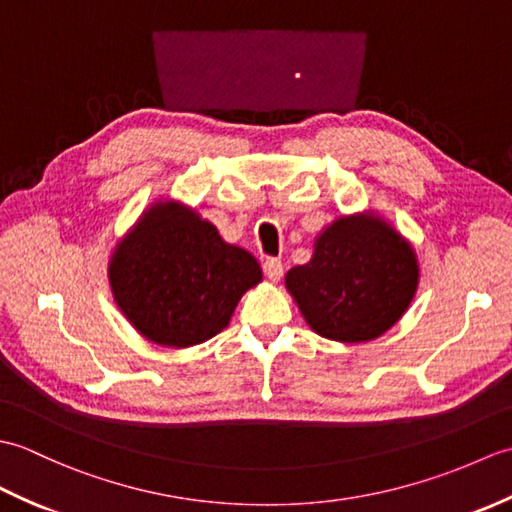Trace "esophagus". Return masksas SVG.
<instances>
[{"instance_id":"esophagus-1","label":"esophagus","mask_w":512,"mask_h":512,"mask_svg":"<svg viewBox=\"0 0 512 512\" xmlns=\"http://www.w3.org/2000/svg\"><path fill=\"white\" fill-rule=\"evenodd\" d=\"M264 275L270 279V281H279L281 275H284V264L279 262V259H266L264 262Z\"/></svg>"}]
</instances>
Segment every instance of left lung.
<instances>
[{"mask_svg": "<svg viewBox=\"0 0 512 512\" xmlns=\"http://www.w3.org/2000/svg\"><path fill=\"white\" fill-rule=\"evenodd\" d=\"M420 266L409 239L378 213L336 217L314 239L308 264L290 268L286 290L323 339L365 343L402 319Z\"/></svg>", "mask_w": 512, "mask_h": 512, "instance_id": "8db88e82", "label": "left lung"}]
</instances>
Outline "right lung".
<instances>
[{
	"mask_svg": "<svg viewBox=\"0 0 512 512\" xmlns=\"http://www.w3.org/2000/svg\"><path fill=\"white\" fill-rule=\"evenodd\" d=\"M107 277L134 330L180 350L220 334L262 268L191 206L156 200L116 244Z\"/></svg>",
	"mask_w": 512,
	"mask_h": 512,
	"instance_id": "1",
	"label": "right lung"
}]
</instances>
